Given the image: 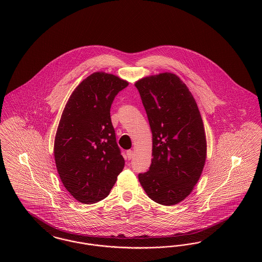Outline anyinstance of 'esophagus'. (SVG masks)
I'll list each match as a JSON object with an SVG mask.
<instances>
[{
    "label": "esophagus",
    "instance_id": "obj_1",
    "mask_svg": "<svg viewBox=\"0 0 262 262\" xmlns=\"http://www.w3.org/2000/svg\"><path fill=\"white\" fill-rule=\"evenodd\" d=\"M126 157L128 160H130L134 157V151L133 150H127L126 151Z\"/></svg>",
    "mask_w": 262,
    "mask_h": 262
}]
</instances>
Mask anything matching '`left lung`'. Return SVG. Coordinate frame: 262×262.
Segmentation results:
<instances>
[{
	"instance_id": "1",
	"label": "left lung",
	"mask_w": 262,
	"mask_h": 262,
	"mask_svg": "<svg viewBox=\"0 0 262 262\" xmlns=\"http://www.w3.org/2000/svg\"><path fill=\"white\" fill-rule=\"evenodd\" d=\"M137 88L152 132V161L138 180L151 200L174 205L200 180L206 159V138L196 102L174 74L138 80Z\"/></svg>"
}]
</instances>
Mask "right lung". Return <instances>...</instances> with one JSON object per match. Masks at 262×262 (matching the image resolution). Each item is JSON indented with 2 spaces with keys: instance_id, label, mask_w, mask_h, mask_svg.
<instances>
[{
  "instance_id": "add662e5",
  "label": "right lung",
  "mask_w": 262,
  "mask_h": 262,
  "mask_svg": "<svg viewBox=\"0 0 262 262\" xmlns=\"http://www.w3.org/2000/svg\"><path fill=\"white\" fill-rule=\"evenodd\" d=\"M127 85L116 75L94 73L75 88L62 111L55 161L63 187L81 203L107 198L124 169L110 109Z\"/></svg>"
}]
</instances>
